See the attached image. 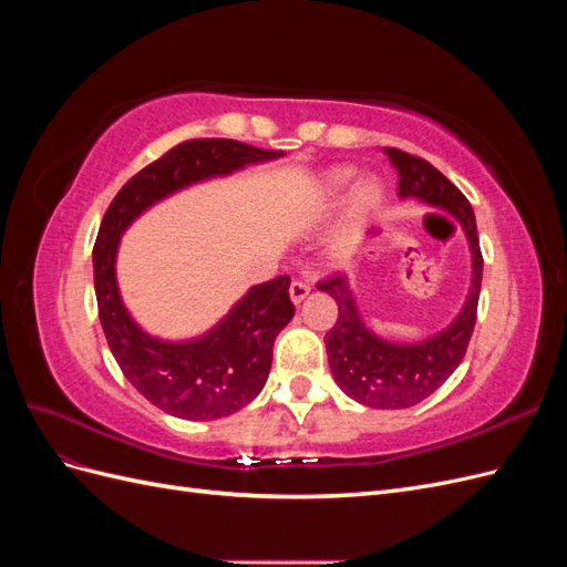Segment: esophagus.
I'll list each match as a JSON object with an SVG mask.
<instances>
[{
  "mask_svg": "<svg viewBox=\"0 0 567 567\" xmlns=\"http://www.w3.org/2000/svg\"><path fill=\"white\" fill-rule=\"evenodd\" d=\"M310 290H312L310 279H296L293 284H290V300H293V302L298 305V302H302L307 296H310Z\"/></svg>",
  "mask_w": 567,
  "mask_h": 567,
  "instance_id": "obj_1",
  "label": "esophagus"
}]
</instances>
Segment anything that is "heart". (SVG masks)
Masks as SVG:
<instances>
[{"label": "heart", "mask_w": 567, "mask_h": 567, "mask_svg": "<svg viewBox=\"0 0 567 567\" xmlns=\"http://www.w3.org/2000/svg\"><path fill=\"white\" fill-rule=\"evenodd\" d=\"M354 175H357V169L350 165H340V167L329 169V173L321 177L319 208L329 210L331 205H336L338 198L346 194V188L352 184ZM383 203H385V188L379 179L375 177L359 179L352 186L350 198H348V215H350L352 227L362 229L364 225H369V221L381 213Z\"/></svg>", "instance_id": "obj_1"}]
</instances>
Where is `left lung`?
<instances>
[{
	"mask_svg": "<svg viewBox=\"0 0 567 567\" xmlns=\"http://www.w3.org/2000/svg\"><path fill=\"white\" fill-rule=\"evenodd\" d=\"M385 153L400 175V198H419L427 205H437L454 215L466 231L473 257V279L466 305L447 329L433 338L398 346V342H388L367 329L357 312L348 277L333 274V277L319 281L317 288L326 290L338 305L336 326L326 333L323 342L340 390L364 406L406 409L431 398L466 354L477 319L483 252H480L475 215L468 198L427 161L400 148L385 146Z\"/></svg>",
	"mask_w": 567,
	"mask_h": 567,
	"instance_id": "8db88e82",
	"label": "left lung"
}]
</instances>
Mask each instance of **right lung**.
<instances>
[{"label": "right lung", "instance_id": "add662e5", "mask_svg": "<svg viewBox=\"0 0 567 567\" xmlns=\"http://www.w3.org/2000/svg\"><path fill=\"white\" fill-rule=\"evenodd\" d=\"M234 140H188L136 173L101 219L94 244V288L101 329L125 379L144 398L186 421H215L250 404L267 383L271 348L293 319L290 277L252 286L215 329L200 338L167 342L142 331L125 310L115 281L123 231L153 203L210 177H225L250 163L281 158Z\"/></svg>", "mask_w": 567, "mask_h": 567}]
</instances>
